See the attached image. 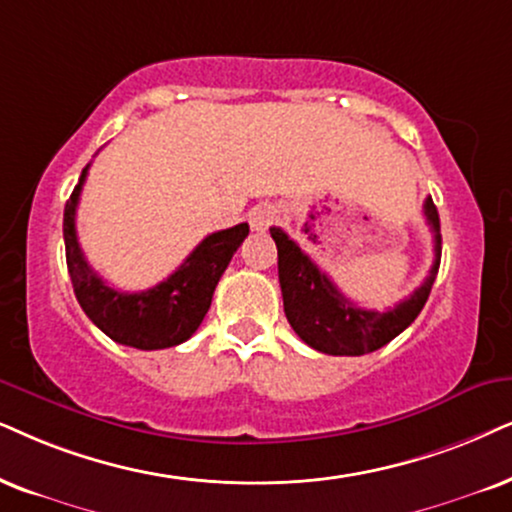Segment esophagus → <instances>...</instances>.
Masks as SVG:
<instances>
[{
    "instance_id": "obj_1",
    "label": "esophagus",
    "mask_w": 512,
    "mask_h": 512,
    "mask_svg": "<svg viewBox=\"0 0 512 512\" xmlns=\"http://www.w3.org/2000/svg\"><path fill=\"white\" fill-rule=\"evenodd\" d=\"M278 217V210L271 203H260L248 212V222L255 231H264Z\"/></svg>"
}]
</instances>
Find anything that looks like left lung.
Listing matches in <instances>:
<instances>
[{"label": "left lung", "mask_w": 512, "mask_h": 512, "mask_svg": "<svg viewBox=\"0 0 512 512\" xmlns=\"http://www.w3.org/2000/svg\"><path fill=\"white\" fill-rule=\"evenodd\" d=\"M423 212L435 234V262L423 286L387 312L357 307L328 278L326 271L316 267L309 255L300 250V245L288 238L286 231L271 226V238L278 250V283H281L286 319L309 347L333 357H361L387 345L416 321L420 309L428 302L442 257L439 215L432 198H425Z\"/></svg>", "instance_id": "obj_1"}]
</instances>
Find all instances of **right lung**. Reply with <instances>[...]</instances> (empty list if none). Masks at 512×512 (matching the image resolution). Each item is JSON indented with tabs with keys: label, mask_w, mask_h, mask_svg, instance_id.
Here are the masks:
<instances>
[{
	"label": "right lung",
	"mask_w": 512,
	"mask_h": 512,
	"mask_svg": "<svg viewBox=\"0 0 512 512\" xmlns=\"http://www.w3.org/2000/svg\"><path fill=\"white\" fill-rule=\"evenodd\" d=\"M87 170L89 165L82 170V177L63 210L66 262L77 302L94 326L120 345L134 349L181 345L203 323L219 278L229 267L238 245L248 236L250 226L236 224L203 238L184 264L158 286L141 290V293L115 290L89 267L77 243L75 212Z\"/></svg>",
	"instance_id": "1"
}]
</instances>
